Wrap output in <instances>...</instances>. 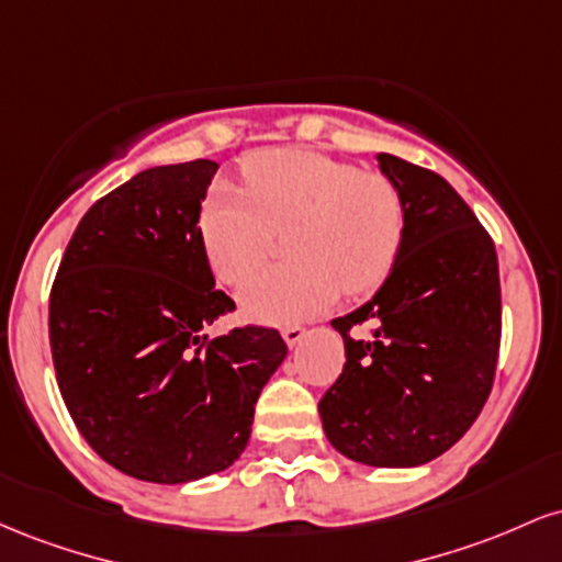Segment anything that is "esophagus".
I'll list each match as a JSON object with an SVG mask.
<instances>
[{
  "label": "esophagus",
  "mask_w": 562,
  "mask_h": 562,
  "mask_svg": "<svg viewBox=\"0 0 562 562\" xmlns=\"http://www.w3.org/2000/svg\"><path fill=\"white\" fill-rule=\"evenodd\" d=\"M303 335H306V330H303L301 325H288L282 327V338H285L288 346H299L303 340Z\"/></svg>",
  "instance_id": "obj_1"
}]
</instances>
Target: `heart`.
<instances>
[{"label": "heart", "mask_w": 562, "mask_h": 562, "mask_svg": "<svg viewBox=\"0 0 562 562\" xmlns=\"http://www.w3.org/2000/svg\"><path fill=\"white\" fill-rule=\"evenodd\" d=\"M245 184L216 187L203 209V240L214 274L240 285L291 232L282 268L240 290L243 312L259 322H295L330 306L338 288L367 293L389 274L406 229L398 184L383 171L312 150H263L245 160Z\"/></svg>", "instance_id": "b5f03b06"}]
</instances>
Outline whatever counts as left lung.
<instances>
[{
	"instance_id": "left-lung-1",
	"label": "left lung",
	"mask_w": 562,
	"mask_h": 562,
	"mask_svg": "<svg viewBox=\"0 0 562 562\" xmlns=\"http://www.w3.org/2000/svg\"><path fill=\"white\" fill-rule=\"evenodd\" d=\"M378 160L404 195V240L378 293L333 319L346 364L319 417L348 460L415 468L460 441L492 393L499 263L492 235L447 179L389 153ZM357 326L368 335L351 336Z\"/></svg>"
}]
</instances>
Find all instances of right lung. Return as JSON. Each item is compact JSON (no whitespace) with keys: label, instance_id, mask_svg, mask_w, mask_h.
Masks as SVG:
<instances>
[{"label":"right lung","instance_id":"add662e5","mask_svg":"<svg viewBox=\"0 0 562 562\" xmlns=\"http://www.w3.org/2000/svg\"><path fill=\"white\" fill-rule=\"evenodd\" d=\"M216 169L214 160L156 166L97 200L49 293L63 402L89 447L139 481L184 483L229 468L288 353L274 327L205 333L235 312L214 288L198 224Z\"/></svg>","mask_w":562,"mask_h":562}]
</instances>
